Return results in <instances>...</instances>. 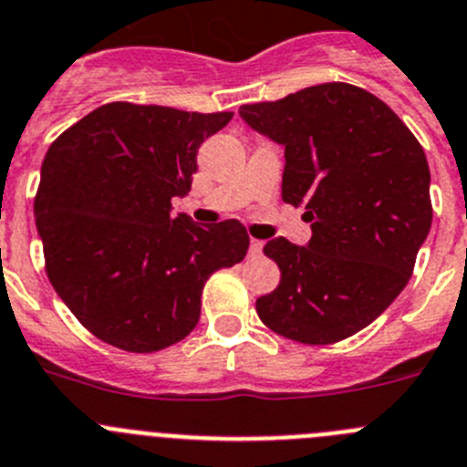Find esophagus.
<instances>
[{"mask_svg":"<svg viewBox=\"0 0 467 467\" xmlns=\"http://www.w3.org/2000/svg\"><path fill=\"white\" fill-rule=\"evenodd\" d=\"M260 254H263V242H260V239H251L249 255L251 258H255V255H260Z\"/></svg>","mask_w":467,"mask_h":467,"instance_id":"obj_1","label":"esophagus"}]
</instances>
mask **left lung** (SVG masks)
<instances>
[{"instance_id":"obj_1","label":"left lung","mask_w":467,"mask_h":467,"mask_svg":"<svg viewBox=\"0 0 467 467\" xmlns=\"http://www.w3.org/2000/svg\"><path fill=\"white\" fill-rule=\"evenodd\" d=\"M239 116L284 146L281 197L312 223L305 246L265 244L281 281L255 300L260 321L302 344L351 337L400 296L431 233L421 144L379 98L348 83L244 104Z\"/></svg>"}]
</instances>
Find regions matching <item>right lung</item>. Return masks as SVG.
Here are the masks:
<instances>
[{
	"label": "right lung",
	"instance_id": "1",
	"mask_svg": "<svg viewBox=\"0 0 467 467\" xmlns=\"http://www.w3.org/2000/svg\"><path fill=\"white\" fill-rule=\"evenodd\" d=\"M230 119L111 102L50 144L35 200L46 272L102 342L134 354L182 342L209 276L249 251L234 218L197 225L171 213L191 191L197 149Z\"/></svg>",
	"mask_w": 467,
	"mask_h": 467
}]
</instances>
